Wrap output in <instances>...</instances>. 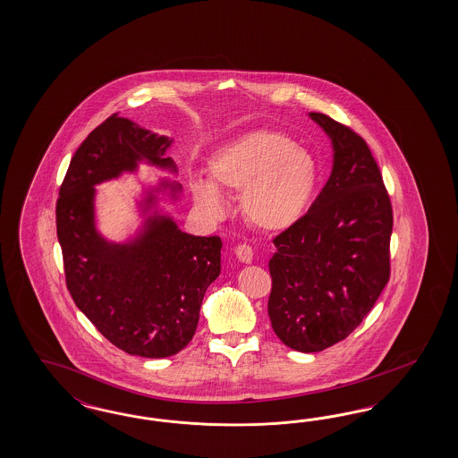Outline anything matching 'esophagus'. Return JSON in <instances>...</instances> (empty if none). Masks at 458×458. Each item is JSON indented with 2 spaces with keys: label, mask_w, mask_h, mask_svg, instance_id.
Wrapping results in <instances>:
<instances>
[{
  "label": "esophagus",
  "mask_w": 458,
  "mask_h": 458,
  "mask_svg": "<svg viewBox=\"0 0 458 458\" xmlns=\"http://www.w3.org/2000/svg\"><path fill=\"white\" fill-rule=\"evenodd\" d=\"M235 257L242 264H251L253 260V250L249 245H238L235 249Z\"/></svg>",
  "instance_id": "1"
}]
</instances>
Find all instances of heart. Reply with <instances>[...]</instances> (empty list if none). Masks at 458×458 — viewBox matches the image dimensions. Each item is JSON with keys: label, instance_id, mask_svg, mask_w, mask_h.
Masks as SVG:
<instances>
[{"label": "heart", "instance_id": "obj_1", "mask_svg": "<svg viewBox=\"0 0 458 458\" xmlns=\"http://www.w3.org/2000/svg\"><path fill=\"white\" fill-rule=\"evenodd\" d=\"M209 181L191 182L194 203L211 218L226 211L220 193L240 194V207L253 226L284 232L310 207L319 184L312 154L276 131H255L230 142L209 161Z\"/></svg>", "mask_w": 458, "mask_h": 458}]
</instances>
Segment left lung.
I'll return each instance as SVG.
<instances>
[{"mask_svg":"<svg viewBox=\"0 0 458 458\" xmlns=\"http://www.w3.org/2000/svg\"><path fill=\"white\" fill-rule=\"evenodd\" d=\"M331 139L333 171L304 216L274 240L268 318L278 339L319 352L346 339L389 280L393 211L364 139L309 112Z\"/></svg>","mask_w":458,"mask_h":458,"instance_id":"1","label":"left lung"}]
</instances>
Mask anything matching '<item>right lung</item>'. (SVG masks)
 <instances>
[{
  "label": "right lung",
  "mask_w": 458,
  "mask_h": 458,
  "mask_svg": "<svg viewBox=\"0 0 458 458\" xmlns=\"http://www.w3.org/2000/svg\"><path fill=\"white\" fill-rule=\"evenodd\" d=\"M173 139L111 115L70 161L56 201V236L70 295L98 333L127 354L169 358L193 339L209 284L222 270L220 236H194L159 207L182 186L167 176L142 184L138 230L123 242L100 233L96 186L138 173L139 165L176 174L165 157Z\"/></svg>",
  "instance_id": "1"
}]
</instances>
